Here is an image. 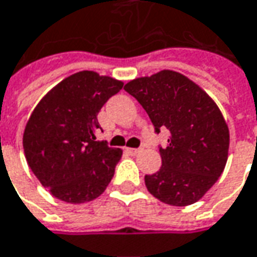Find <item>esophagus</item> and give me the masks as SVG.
<instances>
[{"instance_id": "34e87169", "label": "esophagus", "mask_w": 257, "mask_h": 257, "mask_svg": "<svg viewBox=\"0 0 257 257\" xmlns=\"http://www.w3.org/2000/svg\"><path fill=\"white\" fill-rule=\"evenodd\" d=\"M125 151H126V153H128V155H131V156H136L138 153H141V152H142V149H134V148H126Z\"/></svg>"}]
</instances>
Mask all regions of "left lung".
<instances>
[{"label":"left lung","mask_w":257,"mask_h":257,"mask_svg":"<svg viewBox=\"0 0 257 257\" xmlns=\"http://www.w3.org/2000/svg\"><path fill=\"white\" fill-rule=\"evenodd\" d=\"M123 90L148 112L156 134L170 132L167 146L159 148L160 170L145 176L148 191L176 207L198 201L228 159L229 131L219 108L194 81L172 70L135 78Z\"/></svg>","instance_id":"1"}]
</instances>
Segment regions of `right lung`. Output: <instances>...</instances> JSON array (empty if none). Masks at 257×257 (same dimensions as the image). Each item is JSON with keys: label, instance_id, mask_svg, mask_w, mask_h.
I'll use <instances>...</instances> for the list:
<instances>
[{"label": "right lung", "instance_id": "add662e5", "mask_svg": "<svg viewBox=\"0 0 257 257\" xmlns=\"http://www.w3.org/2000/svg\"><path fill=\"white\" fill-rule=\"evenodd\" d=\"M123 87L95 71L64 78L41 99L24 132L33 174L52 195L71 204L91 201L114 177L122 151L95 141L99 109Z\"/></svg>", "mask_w": 257, "mask_h": 257}]
</instances>
